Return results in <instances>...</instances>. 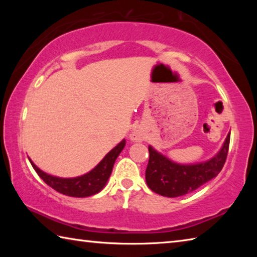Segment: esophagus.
I'll use <instances>...</instances> for the list:
<instances>
[{
    "label": "esophagus",
    "instance_id": "34e87169",
    "mask_svg": "<svg viewBox=\"0 0 257 257\" xmlns=\"http://www.w3.org/2000/svg\"><path fill=\"white\" fill-rule=\"evenodd\" d=\"M130 139H132L133 142H142L143 135L139 130H133L132 134H130Z\"/></svg>",
    "mask_w": 257,
    "mask_h": 257
}]
</instances>
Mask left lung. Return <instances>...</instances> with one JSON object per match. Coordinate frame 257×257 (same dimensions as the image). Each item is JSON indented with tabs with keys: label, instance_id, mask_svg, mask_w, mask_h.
Here are the masks:
<instances>
[{
	"label": "left lung",
	"instance_id": "8db88e82",
	"mask_svg": "<svg viewBox=\"0 0 257 257\" xmlns=\"http://www.w3.org/2000/svg\"><path fill=\"white\" fill-rule=\"evenodd\" d=\"M230 134L222 149L214 158L196 164H178L149 146L150 160L145 178L146 184L154 193L167 197H179L210 181L219 175L227 160Z\"/></svg>",
	"mask_w": 257,
	"mask_h": 257
}]
</instances>
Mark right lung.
Returning a JSON list of instances; mask_svg holds the SVG:
<instances>
[{
    "label": "right lung",
    "instance_id": "right-lung-1",
    "mask_svg": "<svg viewBox=\"0 0 257 257\" xmlns=\"http://www.w3.org/2000/svg\"><path fill=\"white\" fill-rule=\"evenodd\" d=\"M124 145L125 141L123 139L114 149L111 150L104 156V159L92 171L76 178H59L51 176L49 173L42 171L41 169H38L32 160L29 159V161L35 171L37 172V175L54 190L71 197H88L99 193L104 188V186L106 185L115 160L121 153V151L123 150Z\"/></svg>",
    "mask_w": 257,
    "mask_h": 257
}]
</instances>
